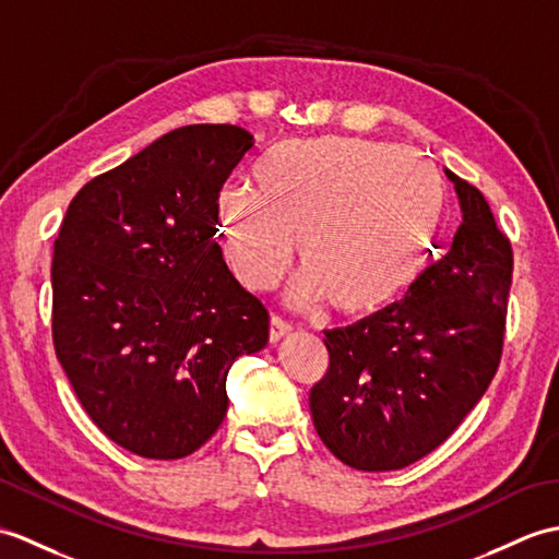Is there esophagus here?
I'll list each match as a JSON object with an SVG mask.
<instances>
[{"mask_svg":"<svg viewBox=\"0 0 559 559\" xmlns=\"http://www.w3.org/2000/svg\"><path fill=\"white\" fill-rule=\"evenodd\" d=\"M293 331V326L288 321H283L281 317H271V323H269V341L271 343H278V341H283L285 335H288Z\"/></svg>","mask_w":559,"mask_h":559,"instance_id":"esophagus-1","label":"esophagus"}]
</instances>
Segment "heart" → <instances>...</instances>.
I'll return each mask as SVG.
<instances>
[{
	"label": "heart",
	"mask_w": 559,
	"mask_h": 559,
	"mask_svg": "<svg viewBox=\"0 0 559 559\" xmlns=\"http://www.w3.org/2000/svg\"><path fill=\"white\" fill-rule=\"evenodd\" d=\"M443 212V178L419 154L361 138L290 140L254 168V190L218 194L216 242L233 276L266 293L300 238L307 269L288 300L373 314L419 276Z\"/></svg>",
	"instance_id": "b5f03b06"
}]
</instances>
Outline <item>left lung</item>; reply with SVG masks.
Masks as SVG:
<instances>
[{
    "mask_svg": "<svg viewBox=\"0 0 559 559\" xmlns=\"http://www.w3.org/2000/svg\"><path fill=\"white\" fill-rule=\"evenodd\" d=\"M462 224L436 264L393 302L326 331L329 371L311 388L319 438L359 472H393L455 431L498 371L512 248L486 198L445 168Z\"/></svg>",
    "mask_w": 559,
    "mask_h": 559,
    "instance_id": "1",
    "label": "left lung"
}]
</instances>
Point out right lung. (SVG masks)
<instances>
[{"instance_id":"obj_1","label":"right lung","mask_w":559,"mask_h":559,"mask_svg":"<svg viewBox=\"0 0 559 559\" xmlns=\"http://www.w3.org/2000/svg\"><path fill=\"white\" fill-rule=\"evenodd\" d=\"M238 126H183L81 188L51 259V335L99 431L147 460L202 448L233 361L269 343V311L230 274L216 200L252 150Z\"/></svg>"}]
</instances>
